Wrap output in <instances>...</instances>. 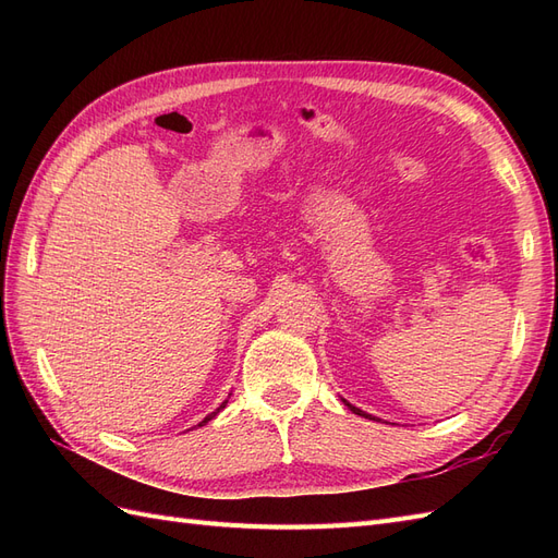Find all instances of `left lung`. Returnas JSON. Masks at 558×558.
I'll list each match as a JSON object with an SVG mask.
<instances>
[{
	"instance_id": "left-lung-1",
	"label": "left lung",
	"mask_w": 558,
	"mask_h": 558,
	"mask_svg": "<svg viewBox=\"0 0 558 558\" xmlns=\"http://www.w3.org/2000/svg\"><path fill=\"white\" fill-rule=\"evenodd\" d=\"M344 404H347V408L353 412V414H359V416H365V418H373V416H369V414H365V412H361L359 408H353V404H349L347 400H344Z\"/></svg>"
}]
</instances>
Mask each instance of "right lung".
I'll return each instance as SVG.
<instances>
[{
  "mask_svg": "<svg viewBox=\"0 0 558 558\" xmlns=\"http://www.w3.org/2000/svg\"><path fill=\"white\" fill-rule=\"evenodd\" d=\"M223 408H226V402H223V404H221V408H218V410H216V412H211V414H209V416H205V421H202V424H207V421H211V418H214V416H216V414H218V412H221V410H223ZM202 424H199V426H202Z\"/></svg>",
  "mask_w": 558,
  "mask_h": 558,
  "instance_id": "1",
  "label": "right lung"
}]
</instances>
